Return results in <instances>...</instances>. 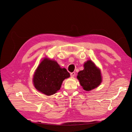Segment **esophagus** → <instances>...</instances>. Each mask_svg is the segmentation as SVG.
Returning <instances> with one entry per match:
<instances>
[{
  "label": "esophagus",
  "instance_id": "1",
  "mask_svg": "<svg viewBox=\"0 0 132 132\" xmlns=\"http://www.w3.org/2000/svg\"><path fill=\"white\" fill-rule=\"evenodd\" d=\"M75 75V72H72V73H70V76L71 77H74Z\"/></svg>",
  "mask_w": 132,
  "mask_h": 132
}]
</instances>
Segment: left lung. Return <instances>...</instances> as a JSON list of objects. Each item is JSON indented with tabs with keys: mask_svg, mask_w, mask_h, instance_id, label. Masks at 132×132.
Returning <instances> with one entry per match:
<instances>
[{
	"mask_svg": "<svg viewBox=\"0 0 132 132\" xmlns=\"http://www.w3.org/2000/svg\"><path fill=\"white\" fill-rule=\"evenodd\" d=\"M84 69L80 71L77 78L84 90L90 91L97 87L102 81L101 71L91 61L85 63Z\"/></svg>",
	"mask_w": 132,
	"mask_h": 132,
	"instance_id": "1",
	"label": "left lung"
}]
</instances>
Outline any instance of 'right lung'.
I'll return each instance as SVG.
<instances>
[{
	"instance_id": "1",
	"label": "right lung",
	"mask_w": 132,
	"mask_h": 132,
	"mask_svg": "<svg viewBox=\"0 0 132 132\" xmlns=\"http://www.w3.org/2000/svg\"><path fill=\"white\" fill-rule=\"evenodd\" d=\"M70 77L65 68H61L54 61L45 58L39 64L34 75L33 82L39 92L50 96L61 88L63 81Z\"/></svg>"
}]
</instances>
